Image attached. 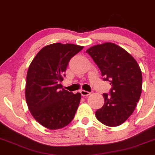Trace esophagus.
I'll return each mask as SVG.
<instances>
[{"label":"esophagus","mask_w":155,"mask_h":155,"mask_svg":"<svg viewBox=\"0 0 155 155\" xmlns=\"http://www.w3.org/2000/svg\"><path fill=\"white\" fill-rule=\"evenodd\" d=\"M81 94L83 96H89V95L91 94V92L86 91H84V90H81Z\"/></svg>","instance_id":"esophagus-1"}]
</instances>
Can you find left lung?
Listing matches in <instances>:
<instances>
[{"instance_id": "obj_1", "label": "left lung", "mask_w": 155, "mask_h": 155, "mask_svg": "<svg viewBox=\"0 0 155 155\" xmlns=\"http://www.w3.org/2000/svg\"><path fill=\"white\" fill-rule=\"evenodd\" d=\"M86 52L100 69L104 81L112 86L110 95L103 94L104 105L96 111V117L107 126H118L130 116L140 100L141 69L127 51L114 43L95 45Z\"/></svg>"}]
</instances>
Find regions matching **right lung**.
<instances>
[{
    "instance_id": "obj_1",
    "label": "right lung",
    "mask_w": 155,
    "mask_h": 155,
    "mask_svg": "<svg viewBox=\"0 0 155 155\" xmlns=\"http://www.w3.org/2000/svg\"><path fill=\"white\" fill-rule=\"evenodd\" d=\"M83 48L74 44L47 45L37 54L29 67L26 102L33 117L46 128H62L74 117L81 95L64 89L60 83L70 59Z\"/></svg>"
}]
</instances>
